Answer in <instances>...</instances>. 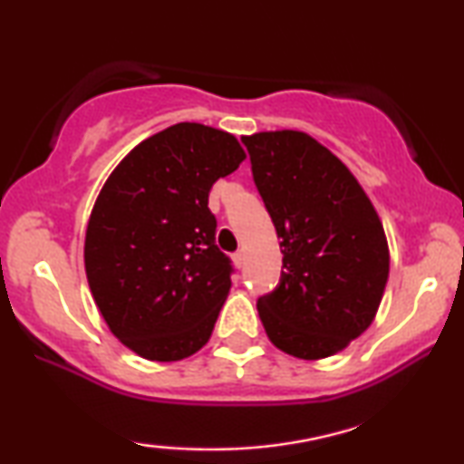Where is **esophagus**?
<instances>
[{
	"mask_svg": "<svg viewBox=\"0 0 464 464\" xmlns=\"http://www.w3.org/2000/svg\"><path fill=\"white\" fill-rule=\"evenodd\" d=\"M234 264H237L238 268H243V266H245V251L234 253Z\"/></svg>",
	"mask_w": 464,
	"mask_h": 464,
	"instance_id": "obj_1",
	"label": "esophagus"
}]
</instances>
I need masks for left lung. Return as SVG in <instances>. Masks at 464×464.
Listing matches in <instances>:
<instances>
[{"label":"left lung","instance_id":"8db88e82","mask_svg":"<svg viewBox=\"0 0 464 464\" xmlns=\"http://www.w3.org/2000/svg\"><path fill=\"white\" fill-rule=\"evenodd\" d=\"M253 179L281 238V285L257 300L272 344L316 361L376 319L389 281L382 221L351 169L302 130L245 135Z\"/></svg>","mask_w":464,"mask_h":464}]
</instances>
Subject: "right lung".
Here are the masks:
<instances>
[{
	"mask_svg": "<svg viewBox=\"0 0 464 464\" xmlns=\"http://www.w3.org/2000/svg\"><path fill=\"white\" fill-rule=\"evenodd\" d=\"M245 158L232 132L179 122L135 145L101 188L84 240L88 287L139 357L181 361L211 338L232 281L208 192Z\"/></svg>",
	"mask_w": 464,
	"mask_h": 464,
	"instance_id": "right-lung-1",
	"label": "right lung"
}]
</instances>
